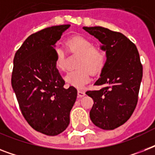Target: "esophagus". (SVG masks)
<instances>
[{
  "label": "esophagus",
  "instance_id": "esophagus-1",
  "mask_svg": "<svg viewBox=\"0 0 155 155\" xmlns=\"http://www.w3.org/2000/svg\"><path fill=\"white\" fill-rule=\"evenodd\" d=\"M85 96V92L82 90H78V97L79 98H81V97H84Z\"/></svg>",
  "mask_w": 155,
  "mask_h": 155
}]
</instances>
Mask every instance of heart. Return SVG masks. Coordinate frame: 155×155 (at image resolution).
<instances>
[{
    "label": "heart",
    "instance_id": "obj_1",
    "mask_svg": "<svg viewBox=\"0 0 155 155\" xmlns=\"http://www.w3.org/2000/svg\"><path fill=\"white\" fill-rule=\"evenodd\" d=\"M70 53L80 55L77 62L79 69L68 73L64 80L68 85L76 88H83L89 82L91 74H97L103 69L106 53L101 47H94L89 39L82 36H75L66 42ZM54 65L59 71L66 70V51L61 47L54 48Z\"/></svg>",
    "mask_w": 155,
    "mask_h": 155
}]
</instances>
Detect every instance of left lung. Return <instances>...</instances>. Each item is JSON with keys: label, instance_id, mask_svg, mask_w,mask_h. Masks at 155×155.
<instances>
[{"label": "left lung", "instance_id": "left-lung-1", "mask_svg": "<svg viewBox=\"0 0 155 155\" xmlns=\"http://www.w3.org/2000/svg\"><path fill=\"white\" fill-rule=\"evenodd\" d=\"M102 43L106 62L95 83L101 89L87 91L94 104L90 118L102 130H111L127 121L134 113L142 79V65L136 46L121 33L101 26L83 27Z\"/></svg>", "mask_w": 155, "mask_h": 155}]
</instances>
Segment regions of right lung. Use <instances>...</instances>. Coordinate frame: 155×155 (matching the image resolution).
<instances>
[{
	"label": "right lung",
	"instance_id": "obj_1",
	"mask_svg": "<svg viewBox=\"0 0 155 155\" xmlns=\"http://www.w3.org/2000/svg\"><path fill=\"white\" fill-rule=\"evenodd\" d=\"M70 25L51 26L25 40L13 58L11 84L23 117L38 132L55 136L67 129L77 97L54 65V47Z\"/></svg>",
	"mask_w": 155,
	"mask_h": 155
}]
</instances>
